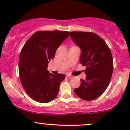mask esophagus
Segmentation results:
<instances>
[{
    "instance_id": "esophagus-1",
    "label": "esophagus",
    "mask_w": 130,
    "mask_h": 130,
    "mask_svg": "<svg viewBox=\"0 0 130 130\" xmlns=\"http://www.w3.org/2000/svg\"><path fill=\"white\" fill-rule=\"evenodd\" d=\"M66 77L69 78V79H70V78H72V77H72V76L69 75V74H66Z\"/></svg>"
}]
</instances>
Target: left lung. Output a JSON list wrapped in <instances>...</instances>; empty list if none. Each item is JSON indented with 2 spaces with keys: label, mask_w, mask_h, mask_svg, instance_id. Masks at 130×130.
Returning <instances> with one entry per match:
<instances>
[{
  "label": "left lung",
  "mask_w": 130,
  "mask_h": 130,
  "mask_svg": "<svg viewBox=\"0 0 130 130\" xmlns=\"http://www.w3.org/2000/svg\"><path fill=\"white\" fill-rule=\"evenodd\" d=\"M70 36L81 49L80 63L86 66V79L74 91L80 98L92 101L107 88L113 72V58L105 41L91 32H70Z\"/></svg>",
  "instance_id": "8db88e82"
}]
</instances>
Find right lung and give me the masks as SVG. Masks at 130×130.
Returning <instances> with one entry per match:
<instances>
[{
	"label": "right lung",
	"mask_w": 130,
	"mask_h": 130,
	"mask_svg": "<svg viewBox=\"0 0 130 130\" xmlns=\"http://www.w3.org/2000/svg\"><path fill=\"white\" fill-rule=\"evenodd\" d=\"M69 32L37 31L24 44L19 59V73L26 93L37 102L47 103L56 98L64 74H53L47 70L51 58Z\"/></svg>",
	"instance_id": "add662e5"
}]
</instances>
